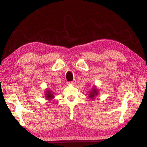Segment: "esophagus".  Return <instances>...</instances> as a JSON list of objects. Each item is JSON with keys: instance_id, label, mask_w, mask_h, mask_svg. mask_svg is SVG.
Returning <instances> with one entry per match:
<instances>
[{"instance_id": "obj_1", "label": "esophagus", "mask_w": 147, "mask_h": 147, "mask_svg": "<svg viewBox=\"0 0 147 147\" xmlns=\"http://www.w3.org/2000/svg\"><path fill=\"white\" fill-rule=\"evenodd\" d=\"M67 83H68V84H74L75 83V81L74 80L72 82H69Z\"/></svg>"}]
</instances>
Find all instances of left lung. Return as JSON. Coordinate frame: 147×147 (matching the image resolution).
I'll list each match as a JSON object with an SVG mask.
<instances>
[{
    "instance_id": "1",
    "label": "left lung",
    "mask_w": 147,
    "mask_h": 147,
    "mask_svg": "<svg viewBox=\"0 0 147 147\" xmlns=\"http://www.w3.org/2000/svg\"><path fill=\"white\" fill-rule=\"evenodd\" d=\"M97 95H98V90H97L96 87L94 86V87L92 88V90L90 91L89 97H90V98L92 99H94V97Z\"/></svg>"
}]
</instances>
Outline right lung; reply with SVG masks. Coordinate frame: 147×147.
I'll list each match as a JSON object with an SVG mask.
<instances>
[{
  "label": "right lung",
  "mask_w": 147,
  "mask_h": 147,
  "mask_svg": "<svg viewBox=\"0 0 147 147\" xmlns=\"http://www.w3.org/2000/svg\"><path fill=\"white\" fill-rule=\"evenodd\" d=\"M45 96H46V98L48 100H52L53 98H54V95H53V92H51V91L48 90V89H47V90L45 92Z\"/></svg>",
  "instance_id": "obj_1"
}]
</instances>
